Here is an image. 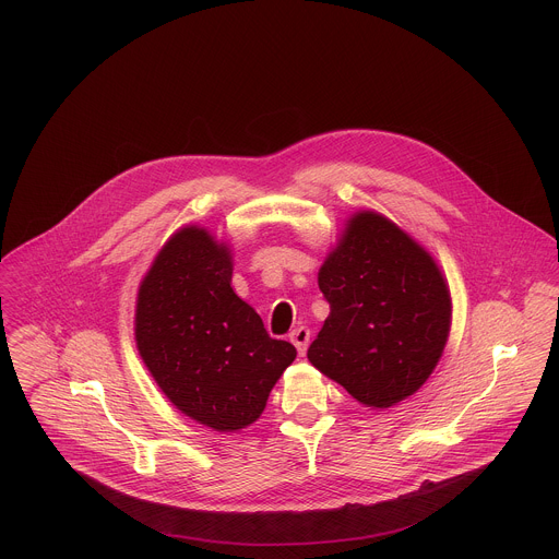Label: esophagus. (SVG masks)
<instances>
[{
    "mask_svg": "<svg viewBox=\"0 0 559 559\" xmlns=\"http://www.w3.org/2000/svg\"><path fill=\"white\" fill-rule=\"evenodd\" d=\"M290 342L297 346L299 355H304L308 350V344H310V329L308 326H297L293 333H290Z\"/></svg>",
    "mask_w": 559,
    "mask_h": 559,
    "instance_id": "1",
    "label": "esophagus"
}]
</instances>
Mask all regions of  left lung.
Wrapping results in <instances>:
<instances>
[{
  "label": "left lung",
  "mask_w": 559,
  "mask_h": 559,
  "mask_svg": "<svg viewBox=\"0 0 559 559\" xmlns=\"http://www.w3.org/2000/svg\"><path fill=\"white\" fill-rule=\"evenodd\" d=\"M329 304L314 368L366 406L413 396L443 355L452 299L432 255L374 213H355L319 271Z\"/></svg>",
  "instance_id": "8db88e82"
}]
</instances>
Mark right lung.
<instances>
[{
  "label": "right lung",
  "instance_id": "right-lung-1",
  "mask_svg": "<svg viewBox=\"0 0 559 559\" xmlns=\"http://www.w3.org/2000/svg\"><path fill=\"white\" fill-rule=\"evenodd\" d=\"M230 282V247L185 226L160 247L135 308L138 350L160 392L219 432L253 424L297 357L290 342L266 333Z\"/></svg>",
  "mask_w": 559,
  "mask_h": 559
}]
</instances>
